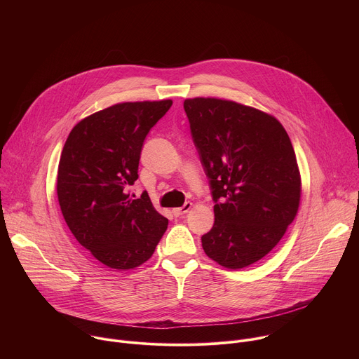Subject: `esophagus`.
<instances>
[{"mask_svg":"<svg viewBox=\"0 0 359 359\" xmlns=\"http://www.w3.org/2000/svg\"><path fill=\"white\" fill-rule=\"evenodd\" d=\"M191 209V203L190 201H186L182 208H177V209H173V216L175 217H182V216H184L186 213H189V210Z\"/></svg>","mask_w":359,"mask_h":359,"instance_id":"esophagus-1","label":"esophagus"}]
</instances>
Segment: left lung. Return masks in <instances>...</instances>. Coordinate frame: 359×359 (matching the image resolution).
<instances>
[{
	"label": "left lung",
	"mask_w": 359,
	"mask_h": 359,
	"mask_svg": "<svg viewBox=\"0 0 359 359\" xmlns=\"http://www.w3.org/2000/svg\"><path fill=\"white\" fill-rule=\"evenodd\" d=\"M183 108L215 201L203 250L226 269L247 267L277 245L297 215L301 179L291 140L276 118L231 100L194 97Z\"/></svg>",
	"instance_id": "1"
}]
</instances>
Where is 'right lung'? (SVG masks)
<instances>
[{
  "instance_id": "1",
  "label": "right lung",
  "mask_w": 359,
  "mask_h": 359,
  "mask_svg": "<svg viewBox=\"0 0 359 359\" xmlns=\"http://www.w3.org/2000/svg\"><path fill=\"white\" fill-rule=\"evenodd\" d=\"M173 102H125L82 119L60 159L57 193L64 219L82 247L115 270L151 257L168 229L146 191L135 198L143 142Z\"/></svg>"
}]
</instances>
